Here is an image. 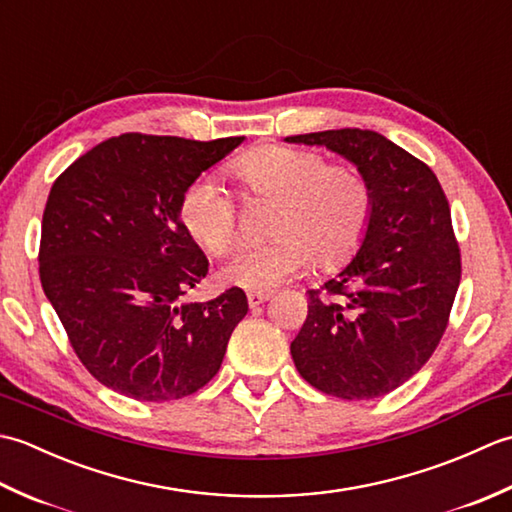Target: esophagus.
Listing matches in <instances>:
<instances>
[{"label":"esophagus","mask_w":512,"mask_h":512,"mask_svg":"<svg viewBox=\"0 0 512 512\" xmlns=\"http://www.w3.org/2000/svg\"><path fill=\"white\" fill-rule=\"evenodd\" d=\"M246 299H248V306H250V308H257V306H262L264 301L270 299V292H264V290H250L248 295H246Z\"/></svg>","instance_id":"obj_1"}]
</instances>
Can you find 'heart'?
Segmentation results:
<instances>
[{"instance_id":"heart-1","label":"heart","mask_w":512,"mask_h":512,"mask_svg":"<svg viewBox=\"0 0 512 512\" xmlns=\"http://www.w3.org/2000/svg\"><path fill=\"white\" fill-rule=\"evenodd\" d=\"M246 198L275 202L266 244L239 246L222 266L228 284L268 290L297 275L312 259L334 268L347 262L369 231L372 184L350 165H328L317 151L262 145L228 165ZM180 220L206 253L224 255L237 237V206L211 178L193 180L182 193Z\"/></svg>"}]
</instances>
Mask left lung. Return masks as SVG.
<instances>
[{
    "label": "left lung",
    "mask_w": 512,
    "mask_h": 512,
    "mask_svg": "<svg viewBox=\"0 0 512 512\" xmlns=\"http://www.w3.org/2000/svg\"><path fill=\"white\" fill-rule=\"evenodd\" d=\"M286 140L347 158L374 191L356 257L321 290H308L292 361L328 396H385L429 361L447 330L462 275L447 195L422 160L378 132L347 127Z\"/></svg>",
    "instance_id": "8db88e82"
}]
</instances>
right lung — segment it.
I'll list each match as a JSON object with an SVG mask.
<instances>
[{"label": "right lung", "instance_id": "add662e5", "mask_svg": "<svg viewBox=\"0 0 512 512\" xmlns=\"http://www.w3.org/2000/svg\"><path fill=\"white\" fill-rule=\"evenodd\" d=\"M242 140L123 134L54 180L41 222V286L101 385L167 402L195 394L220 369L248 301L242 288H228L180 303L209 273L180 200Z\"/></svg>", "mask_w": 512, "mask_h": 512}]
</instances>
